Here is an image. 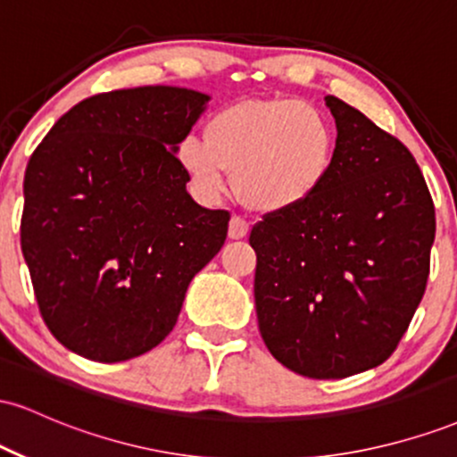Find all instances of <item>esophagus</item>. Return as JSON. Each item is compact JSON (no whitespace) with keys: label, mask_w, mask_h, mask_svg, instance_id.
<instances>
[{"label":"esophagus","mask_w":457,"mask_h":457,"mask_svg":"<svg viewBox=\"0 0 457 457\" xmlns=\"http://www.w3.org/2000/svg\"><path fill=\"white\" fill-rule=\"evenodd\" d=\"M246 232H249V223H246L243 217H238V214H234V217L229 219V229H228L229 238H234V240L245 238Z\"/></svg>","instance_id":"1"}]
</instances>
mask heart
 <instances>
[{
	"label": "heart",
	"instance_id": "heart-1",
	"mask_svg": "<svg viewBox=\"0 0 457 457\" xmlns=\"http://www.w3.org/2000/svg\"><path fill=\"white\" fill-rule=\"evenodd\" d=\"M176 156L199 195H221L232 171L245 204L279 212L303 206L327 185L337 156V130L313 103L238 101L208 120L206 139H180Z\"/></svg>",
	"mask_w": 457,
	"mask_h": 457
}]
</instances>
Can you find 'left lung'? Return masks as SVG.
Listing matches in <instances>:
<instances>
[{
  "label": "left lung",
  "instance_id": "1",
  "mask_svg": "<svg viewBox=\"0 0 457 457\" xmlns=\"http://www.w3.org/2000/svg\"><path fill=\"white\" fill-rule=\"evenodd\" d=\"M337 156L303 206L266 212L249 243L262 339L307 378L385 363L426 295L436 214L400 139L335 96Z\"/></svg>",
  "mask_w": 457,
  "mask_h": 457
}]
</instances>
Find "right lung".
<instances>
[{"mask_svg": "<svg viewBox=\"0 0 457 457\" xmlns=\"http://www.w3.org/2000/svg\"><path fill=\"white\" fill-rule=\"evenodd\" d=\"M206 103L170 86L96 94L29 156L21 251L46 328L72 353L118 363L156 348L223 246L229 212L193 202L176 156Z\"/></svg>", "mask_w": 457, "mask_h": 457, "instance_id": "1", "label": "right lung"}]
</instances>
